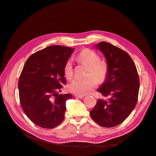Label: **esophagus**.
I'll return each instance as SVG.
<instances>
[{
  "label": "esophagus",
  "mask_w": 156,
  "mask_h": 156,
  "mask_svg": "<svg viewBox=\"0 0 156 156\" xmlns=\"http://www.w3.org/2000/svg\"><path fill=\"white\" fill-rule=\"evenodd\" d=\"M75 97H77V98H84V96H81V95H77V94H75Z\"/></svg>",
  "instance_id": "esophagus-1"
}]
</instances>
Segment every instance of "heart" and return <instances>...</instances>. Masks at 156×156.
I'll list each match as a JSON object with an SVG mask.
<instances>
[{"label":"heart","instance_id":"obj_1","mask_svg":"<svg viewBox=\"0 0 156 156\" xmlns=\"http://www.w3.org/2000/svg\"><path fill=\"white\" fill-rule=\"evenodd\" d=\"M79 60L89 66L86 78H75L68 85L70 92L77 95L84 96L94 90L98 86L97 79L99 82L104 81L107 76L108 66L103 60H100V56L92 50L86 49L82 51L78 56ZM66 77L71 79L73 76V66L72 60H68L64 68ZM90 74H92L97 79Z\"/></svg>","mask_w":156,"mask_h":156}]
</instances>
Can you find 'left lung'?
<instances>
[{
    "label": "left lung",
    "mask_w": 156,
    "mask_h": 156,
    "mask_svg": "<svg viewBox=\"0 0 156 156\" xmlns=\"http://www.w3.org/2000/svg\"><path fill=\"white\" fill-rule=\"evenodd\" d=\"M95 48L104 55L108 66L107 76L98 90L106 99H99L90 114L100 126L115 127L129 116L137 103L139 75L133 60L124 50L105 41Z\"/></svg>",
    "instance_id": "1"
}]
</instances>
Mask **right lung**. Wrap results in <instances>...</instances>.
Listing matches in <instances>:
<instances>
[{
    "label": "right lung",
    "instance_id": "obj_1",
    "mask_svg": "<svg viewBox=\"0 0 156 156\" xmlns=\"http://www.w3.org/2000/svg\"><path fill=\"white\" fill-rule=\"evenodd\" d=\"M74 48L51 45L32 54L23 66L18 83L23 111L36 125L52 129L62 122L71 94H58L66 83L64 68Z\"/></svg>",
    "mask_w": 156,
    "mask_h": 156
}]
</instances>
